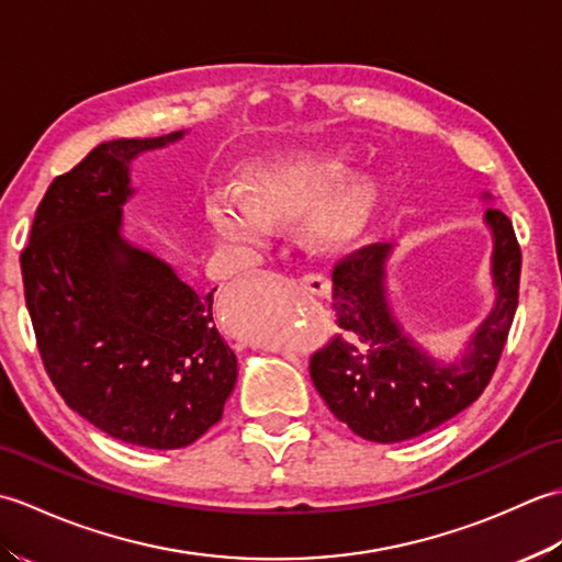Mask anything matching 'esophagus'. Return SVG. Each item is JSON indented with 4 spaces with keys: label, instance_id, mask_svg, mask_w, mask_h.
<instances>
[{
    "label": "esophagus",
    "instance_id": "esophagus-1",
    "mask_svg": "<svg viewBox=\"0 0 562 562\" xmlns=\"http://www.w3.org/2000/svg\"><path fill=\"white\" fill-rule=\"evenodd\" d=\"M300 284L306 292L318 294V296H326L330 292L328 278H324V274H316V272H306L304 278H300Z\"/></svg>",
    "mask_w": 562,
    "mask_h": 562
}]
</instances>
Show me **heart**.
Wrapping results in <instances>:
<instances>
[{
    "mask_svg": "<svg viewBox=\"0 0 562 562\" xmlns=\"http://www.w3.org/2000/svg\"><path fill=\"white\" fill-rule=\"evenodd\" d=\"M350 147L292 149L262 161L248 178V195L222 190L207 202L220 241L258 246L272 232L270 217H306V234L324 248L360 238L386 195L381 169H352Z\"/></svg>",
    "mask_w": 562,
    "mask_h": 562,
    "instance_id": "1",
    "label": "heart"
}]
</instances>
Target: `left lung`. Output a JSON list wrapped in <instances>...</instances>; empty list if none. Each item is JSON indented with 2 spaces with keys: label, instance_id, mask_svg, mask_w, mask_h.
I'll use <instances>...</instances> for the list:
<instances>
[{
  "label": "left lung",
  "instance_id": "1",
  "mask_svg": "<svg viewBox=\"0 0 562 562\" xmlns=\"http://www.w3.org/2000/svg\"><path fill=\"white\" fill-rule=\"evenodd\" d=\"M483 222L493 234L495 306L451 362L429 355L393 316L391 244L360 248L333 268V312L342 330L308 369L330 413L355 435L379 445L420 437L469 408L487 386L515 321L521 250L507 214L487 207Z\"/></svg>",
  "mask_w": 562,
  "mask_h": 562
}]
</instances>
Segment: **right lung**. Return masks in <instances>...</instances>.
Instances as JSON below:
<instances>
[{
  "label": "right lung",
  "mask_w": 562,
  "mask_h": 562,
  "mask_svg": "<svg viewBox=\"0 0 562 562\" xmlns=\"http://www.w3.org/2000/svg\"><path fill=\"white\" fill-rule=\"evenodd\" d=\"M186 130L111 139L57 176L21 254L23 292L45 372L83 420L127 445L181 449L220 423L236 355L169 262L127 241L130 166Z\"/></svg>",
  "instance_id": "add662e5"
}]
</instances>
